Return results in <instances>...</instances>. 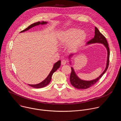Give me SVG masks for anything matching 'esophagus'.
<instances>
[{
  "instance_id": "obj_1",
  "label": "esophagus",
  "mask_w": 121,
  "mask_h": 121,
  "mask_svg": "<svg viewBox=\"0 0 121 121\" xmlns=\"http://www.w3.org/2000/svg\"><path fill=\"white\" fill-rule=\"evenodd\" d=\"M66 63H67L66 60H65V59H63V60H62L61 61V64H62V65H65L66 64Z\"/></svg>"
}]
</instances>
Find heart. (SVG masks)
Returning a JSON list of instances; mask_svg holds the SVG:
<instances>
[{
  "instance_id": "heart-1",
  "label": "heart",
  "mask_w": 121,
  "mask_h": 121,
  "mask_svg": "<svg viewBox=\"0 0 121 121\" xmlns=\"http://www.w3.org/2000/svg\"><path fill=\"white\" fill-rule=\"evenodd\" d=\"M86 37L87 35L84 31L72 28L63 31L59 35L57 41L59 46H64L68 43L69 49L75 50L83 44Z\"/></svg>"
}]
</instances>
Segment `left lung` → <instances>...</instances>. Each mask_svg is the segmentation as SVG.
I'll return each instance as SVG.
<instances>
[{
    "instance_id": "left-lung-1",
    "label": "left lung",
    "mask_w": 121,
    "mask_h": 121,
    "mask_svg": "<svg viewBox=\"0 0 121 121\" xmlns=\"http://www.w3.org/2000/svg\"><path fill=\"white\" fill-rule=\"evenodd\" d=\"M95 43H102L106 47L107 51V59L106 63V66L105 67V70L102 72V73L97 78L90 80V81H86L80 79L77 74L75 73V71L74 68L71 67V73L70 76V81L71 85L75 88L78 89H87L92 86L94 85L100 78L103 75L106 71H107L109 66V57H110V49L108 46V43L107 41L106 38L103 36L102 34L99 32V30L97 27H95V35L94 37L92 38L91 40L88 42L87 43V45ZM74 55V54H72L69 56L68 58L70 59L71 57ZM70 64H71V62L70 61Z\"/></svg>"
}]
</instances>
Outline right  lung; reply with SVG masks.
<instances>
[{
  "mask_svg": "<svg viewBox=\"0 0 121 121\" xmlns=\"http://www.w3.org/2000/svg\"><path fill=\"white\" fill-rule=\"evenodd\" d=\"M47 22H35L34 23H33L32 24H31L30 25L28 28H26L25 30H22V31L20 32H24L25 31H27L28 30H29V29H30V28L34 27V26H38L39 25H44V24H47ZM61 65V61L59 60L58 61H57L56 63L54 66L52 68V69L50 73H49V74L48 75V76L47 77V78L44 80H43L42 82H41V83L37 84H35V85H30V84H28L29 86H31V87L34 88H43L44 87H45L46 86H47L51 81V78H52V77L53 76V74H54V73L55 72H56L58 68H59V67Z\"/></svg>",
  "mask_w": 121,
  "mask_h": 121,
  "instance_id": "add662e5",
  "label": "right lung"
}]
</instances>
